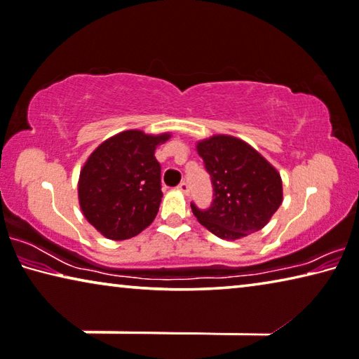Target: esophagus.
<instances>
[{"mask_svg": "<svg viewBox=\"0 0 359 359\" xmlns=\"http://www.w3.org/2000/svg\"><path fill=\"white\" fill-rule=\"evenodd\" d=\"M178 191L183 192V194L187 196V194H189V186H187V183H184V181H183V183H180Z\"/></svg>", "mask_w": 359, "mask_h": 359, "instance_id": "34e87169", "label": "esophagus"}]
</instances>
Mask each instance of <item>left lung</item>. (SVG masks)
<instances>
[{"instance_id":"1","label":"left lung","mask_w":359,"mask_h":359,"mask_svg":"<svg viewBox=\"0 0 359 359\" xmlns=\"http://www.w3.org/2000/svg\"><path fill=\"white\" fill-rule=\"evenodd\" d=\"M196 149L213 184L208 210L191 203L197 222L226 241L264 228L283 203L278 170L250 144L229 135H213L198 141Z\"/></svg>"}]
</instances>
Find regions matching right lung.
Segmentation results:
<instances>
[{
  "label": "right lung",
  "instance_id": "add662e5",
  "mask_svg": "<svg viewBox=\"0 0 359 359\" xmlns=\"http://www.w3.org/2000/svg\"><path fill=\"white\" fill-rule=\"evenodd\" d=\"M170 136L126 130L88 157L79 178V202L88 223L104 237L130 239L154 222L163 196L154 154Z\"/></svg>",
  "mask_w": 359,
  "mask_h": 359
}]
</instances>
